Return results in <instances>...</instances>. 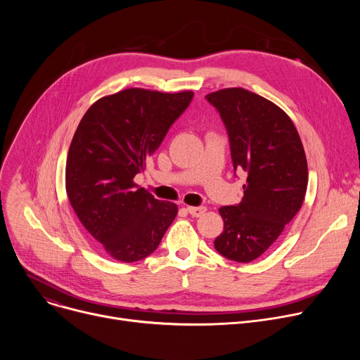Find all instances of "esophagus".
<instances>
[{
  "label": "esophagus",
  "instance_id": "34e87169",
  "mask_svg": "<svg viewBox=\"0 0 360 360\" xmlns=\"http://www.w3.org/2000/svg\"><path fill=\"white\" fill-rule=\"evenodd\" d=\"M186 210H188V213H190L193 217H201L205 212H207V209L204 205H200V207H186Z\"/></svg>",
  "mask_w": 360,
  "mask_h": 360
}]
</instances>
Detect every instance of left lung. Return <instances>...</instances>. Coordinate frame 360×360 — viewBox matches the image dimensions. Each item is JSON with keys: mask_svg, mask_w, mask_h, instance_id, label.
Instances as JSON below:
<instances>
[{"mask_svg": "<svg viewBox=\"0 0 360 360\" xmlns=\"http://www.w3.org/2000/svg\"><path fill=\"white\" fill-rule=\"evenodd\" d=\"M228 129L235 170L247 174L243 197L220 207L223 232L214 248L236 262L266 252L296 216L308 186V163L297 129L273 102L242 87L207 94Z\"/></svg>", "mask_w": 360, "mask_h": 360, "instance_id": "8db88e82", "label": "left lung"}]
</instances>
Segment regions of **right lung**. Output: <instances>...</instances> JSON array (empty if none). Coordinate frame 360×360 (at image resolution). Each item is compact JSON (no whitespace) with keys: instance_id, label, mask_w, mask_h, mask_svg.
Wrapping results in <instances>:
<instances>
[{"instance_id":"1","label":"right lung","mask_w":360,"mask_h":360,"mask_svg":"<svg viewBox=\"0 0 360 360\" xmlns=\"http://www.w3.org/2000/svg\"><path fill=\"white\" fill-rule=\"evenodd\" d=\"M194 93L125 89L94 102L70 144L65 190L79 220L113 259L155 252L178 214L132 181L191 103Z\"/></svg>"}]
</instances>
